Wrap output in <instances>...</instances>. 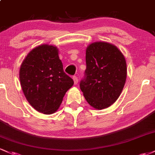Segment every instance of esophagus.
Wrapping results in <instances>:
<instances>
[{"label":"esophagus","mask_w":155,"mask_h":155,"mask_svg":"<svg viewBox=\"0 0 155 155\" xmlns=\"http://www.w3.org/2000/svg\"><path fill=\"white\" fill-rule=\"evenodd\" d=\"M73 79H74V84L75 85H76V84H78V78L76 77V76H74V77H73Z\"/></svg>","instance_id":"esophagus-1"}]
</instances>
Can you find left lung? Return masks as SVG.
<instances>
[{
	"instance_id": "left-lung-1",
	"label": "left lung",
	"mask_w": 155,
	"mask_h": 155,
	"mask_svg": "<svg viewBox=\"0 0 155 155\" xmlns=\"http://www.w3.org/2000/svg\"><path fill=\"white\" fill-rule=\"evenodd\" d=\"M85 77L80 89L87 103L96 110L111 106L124 87L127 75L124 54L113 44L95 42L86 48Z\"/></svg>"
}]
</instances>
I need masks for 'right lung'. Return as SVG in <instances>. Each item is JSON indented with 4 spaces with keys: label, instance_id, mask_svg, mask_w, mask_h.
Returning a JSON list of instances; mask_svg holds the SVG:
<instances>
[{
    "label": "right lung",
    "instance_id": "1",
    "mask_svg": "<svg viewBox=\"0 0 155 155\" xmlns=\"http://www.w3.org/2000/svg\"><path fill=\"white\" fill-rule=\"evenodd\" d=\"M20 85L27 101L37 111L54 113L74 81L63 71L59 50L43 44L32 49L20 68Z\"/></svg>",
    "mask_w": 155,
    "mask_h": 155
}]
</instances>
